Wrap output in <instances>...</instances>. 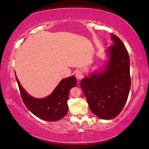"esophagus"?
<instances>
[{
	"label": "esophagus",
	"mask_w": 149,
	"mask_h": 149,
	"mask_svg": "<svg viewBox=\"0 0 149 149\" xmlns=\"http://www.w3.org/2000/svg\"><path fill=\"white\" fill-rule=\"evenodd\" d=\"M75 77H76L78 80H81L84 77V74L82 70H77L75 72Z\"/></svg>",
	"instance_id": "esophagus-1"
}]
</instances>
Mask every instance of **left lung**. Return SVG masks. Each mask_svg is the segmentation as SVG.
Wrapping results in <instances>:
<instances>
[{"label": "left lung", "mask_w": 149, "mask_h": 149, "mask_svg": "<svg viewBox=\"0 0 149 149\" xmlns=\"http://www.w3.org/2000/svg\"><path fill=\"white\" fill-rule=\"evenodd\" d=\"M110 59L105 70L82 79L80 84L92 113L110 119L119 114L126 103L131 85L130 59L124 44L112 35Z\"/></svg>", "instance_id": "8db88e82"}]
</instances>
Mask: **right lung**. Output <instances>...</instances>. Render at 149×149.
I'll return each instance as SVG.
<instances>
[{"instance_id": "obj_1", "label": "right lung", "mask_w": 149, "mask_h": 149, "mask_svg": "<svg viewBox=\"0 0 149 149\" xmlns=\"http://www.w3.org/2000/svg\"><path fill=\"white\" fill-rule=\"evenodd\" d=\"M18 83L20 96L25 106L30 111L44 120L55 121L62 119L68 112L69 90L76 85L74 76L64 79L52 93L44 99H36L29 95L23 89L15 76Z\"/></svg>"}]
</instances>
